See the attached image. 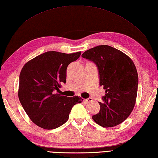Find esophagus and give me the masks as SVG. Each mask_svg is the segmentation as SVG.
I'll list each match as a JSON object with an SVG mask.
<instances>
[{
  "instance_id": "esophagus-1",
  "label": "esophagus",
  "mask_w": 158,
  "mask_h": 158,
  "mask_svg": "<svg viewBox=\"0 0 158 158\" xmlns=\"http://www.w3.org/2000/svg\"><path fill=\"white\" fill-rule=\"evenodd\" d=\"M85 102H87V103H89V102L92 101V98H88L87 99H85Z\"/></svg>"
}]
</instances>
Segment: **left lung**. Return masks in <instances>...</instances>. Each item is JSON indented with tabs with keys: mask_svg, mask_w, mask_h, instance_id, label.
<instances>
[{
	"mask_svg": "<svg viewBox=\"0 0 158 158\" xmlns=\"http://www.w3.org/2000/svg\"><path fill=\"white\" fill-rule=\"evenodd\" d=\"M82 57L95 63L100 85L106 94L100 111L92 118L101 126H117L131 114L136 101L138 74L132 60L123 52L107 45L90 48Z\"/></svg>",
	"mask_w": 158,
	"mask_h": 158,
	"instance_id": "obj_1",
	"label": "left lung"
}]
</instances>
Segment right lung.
<instances>
[{
    "mask_svg": "<svg viewBox=\"0 0 158 158\" xmlns=\"http://www.w3.org/2000/svg\"><path fill=\"white\" fill-rule=\"evenodd\" d=\"M81 52L62 53L48 51L27 62L19 76V98L30 119L44 129L57 128L67 121L72 107L81 103L80 96L55 94L65 83L66 69Z\"/></svg>",
    "mask_w": 158,
    "mask_h": 158,
    "instance_id": "add662e5",
    "label": "right lung"
}]
</instances>
